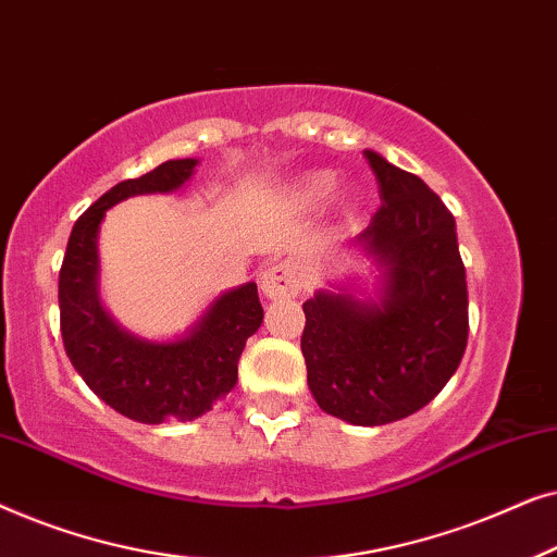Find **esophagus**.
<instances>
[{
	"instance_id": "1",
	"label": "esophagus",
	"mask_w": 557,
	"mask_h": 557,
	"mask_svg": "<svg viewBox=\"0 0 557 557\" xmlns=\"http://www.w3.org/2000/svg\"><path fill=\"white\" fill-rule=\"evenodd\" d=\"M261 292L265 299H271V301L294 299V296L301 292L299 271H296L288 261L269 265L261 276Z\"/></svg>"
}]
</instances>
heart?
Instances as JSON below:
<instances>
[{
    "mask_svg": "<svg viewBox=\"0 0 557 557\" xmlns=\"http://www.w3.org/2000/svg\"><path fill=\"white\" fill-rule=\"evenodd\" d=\"M332 187H334L332 174L314 172L296 182L294 189H296V197H299L304 205H319L322 200H326V195L332 193Z\"/></svg>",
    "mask_w": 557,
    "mask_h": 557,
    "instance_id": "obj_1",
    "label": "heart"
}]
</instances>
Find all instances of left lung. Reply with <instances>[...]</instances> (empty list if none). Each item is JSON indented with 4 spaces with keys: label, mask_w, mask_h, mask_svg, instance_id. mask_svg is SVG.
Returning <instances> with one entry per match:
<instances>
[{
    "label": "left lung",
    "mask_w": 557,
    "mask_h": 557,
    "mask_svg": "<svg viewBox=\"0 0 557 557\" xmlns=\"http://www.w3.org/2000/svg\"><path fill=\"white\" fill-rule=\"evenodd\" d=\"M383 208L347 250L375 263V288L326 281L304 301L301 352L324 413L385 425L436 398L469 337V296L454 215L421 177L364 151Z\"/></svg>",
    "instance_id": "1"
}]
</instances>
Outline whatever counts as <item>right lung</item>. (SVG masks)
<instances>
[{
  "mask_svg": "<svg viewBox=\"0 0 557 557\" xmlns=\"http://www.w3.org/2000/svg\"><path fill=\"white\" fill-rule=\"evenodd\" d=\"M200 159H170L139 180L119 182L78 218L60 269L58 301L65 352L86 385L139 423L195 421L238 383L246 339L263 322L253 281L218 294L172 339L128 332L101 301L98 233L113 205L136 195H170L193 180Z\"/></svg>",
  "mask_w": 557,
  "mask_h": 557,
  "instance_id": "1",
  "label": "right lung"
}]
</instances>
